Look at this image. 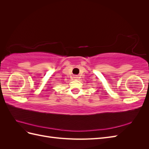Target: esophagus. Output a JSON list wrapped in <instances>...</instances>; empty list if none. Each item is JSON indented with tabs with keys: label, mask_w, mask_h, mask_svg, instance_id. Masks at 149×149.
Instances as JSON below:
<instances>
[{
	"label": "esophagus",
	"mask_w": 149,
	"mask_h": 149,
	"mask_svg": "<svg viewBox=\"0 0 149 149\" xmlns=\"http://www.w3.org/2000/svg\"><path fill=\"white\" fill-rule=\"evenodd\" d=\"M74 78H75V79H77L78 78V77H77V76H74Z\"/></svg>",
	"instance_id": "obj_1"
}]
</instances>
